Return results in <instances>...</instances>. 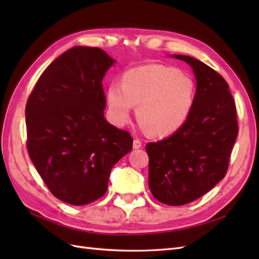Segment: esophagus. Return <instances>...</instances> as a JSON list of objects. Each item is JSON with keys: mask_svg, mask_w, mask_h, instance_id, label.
Returning a JSON list of instances; mask_svg holds the SVG:
<instances>
[{"mask_svg": "<svg viewBox=\"0 0 259 259\" xmlns=\"http://www.w3.org/2000/svg\"><path fill=\"white\" fill-rule=\"evenodd\" d=\"M142 142H140V140L139 139H135L134 140V142H133V148H134V149H139L140 147H142Z\"/></svg>", "mask_w": 259, "mask_h": 259, "instance_id": "esophagus-1", "label": "esophagus"}]
</instances>
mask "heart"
I'll return each mask as SVG.
<instances>
[{
    "mask_svg": "<svg viewBox=\"0 0 259 259\" xmlns=\"http://www.w3.org/2000/svg\"><path fill=\"white\" fill-rule=\"evenodd\" d=\"M195 98L191 77L177 69L147 65L125 72L122 86L112 83L107 104L116 125L127 122L133 106L142 126L153 136H168L183 126Z\"/></svg>",
    "mask_w": 259,
    "mask_h": 259,
    "instance_id": "b5f03b06",
    "label": "heart"
}]
</instances>
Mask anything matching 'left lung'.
Segmentation results:
<instances>
[{
  "mask_svg": "<svg viewBox=\"0 0 259 259\" xmlns=\"http://www.w3.org/2000/svg\"><path fill=\"white\" fill-rule=\"evenodd\" d=\"M197 80L194 104L173 135L148 143L149 188L167 205L188 204L226 176L239 132L236 104L224 77L204 62L186 55Z\"/></svg>",
  "mask_w": 259,
  "mask_h": 259,
  "instance_id": "1",
  "label": "left lung"
}]
</instances>
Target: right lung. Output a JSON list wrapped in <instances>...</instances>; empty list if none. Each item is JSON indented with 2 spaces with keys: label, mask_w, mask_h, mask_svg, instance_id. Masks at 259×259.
Segmentation results:
<instances>
[{
  "label": "right lung",
  "mask_w": 259,
  "mask_h": 259,
  "mask_svg": "<svg viewBox=\"0 0 259 259\" xmlns=\"http://www.w3.org/2000/svg\"><path fill=\"white\" fill-rule=\"evenodd\" d=\"M114 59L75 46L44 70L26 106L27 149L54 197L86 205L103 197L114 164L131 152L130 133L104 116L103 79Z\"/></svg>",
  "instance_id": "add662e5"
}]
</instances>
